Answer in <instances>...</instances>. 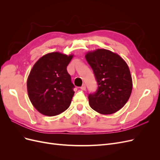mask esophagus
I'll list each match as a JSON object with an SVG mask.
<instances>
[{
	"instance_id": "1",
	"label": "esophagus",
	"mask_w": 160,
	"mask_h": 160,
	"mask_svg": "<svg viewBox=\"0 0 160 160\" xmlns=\"http://www.w3.org/2000/svg\"><path fill=\"white\" fill-rule=\"evenodd\" d=\"M80 88H81V90H83V91H85V90L86 89V85H85V84H83V85H82V86Z\"/></svg>"
}]
</instances>
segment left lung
<instances>
[{
    "instance_id": "8db88e82",
    "label": "left lung",
    "mask_w": 160,
    "mask_h": 160,
    "mask_svg": "<svg viewBox=\"0 0 160 160\" xmlns=\"http://www.w3.org/2000/svg\"><path fill=\"white\" fill-rule=\"evenodd\" d=\"M94 72L98 88L88 96L90 107L103 115L112 114L128 102L132 91L129 67L119 55L99 49L85 55Z\"/></svg>"
}]
</instances>
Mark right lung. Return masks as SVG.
Wrapping results in <instances>:
<instances>
[{
	"mask_svg": "<svg viewBox=\"0 0 160 160\" xmlns=\"http://www.w3.org/2000/svg\"><path fill=\"white\" fill-rule=\"evenodd\" d=\"M72 57L50 52L32 67L27 79L28 95L32 105L42 115H57L69 107L75 86L67 67Z\"/></svg>",
	"mask_w": 160,
	"mask_h": 160,
	"instance_id": "obj_1",
	"label": "right lung"
}]
</instances>
